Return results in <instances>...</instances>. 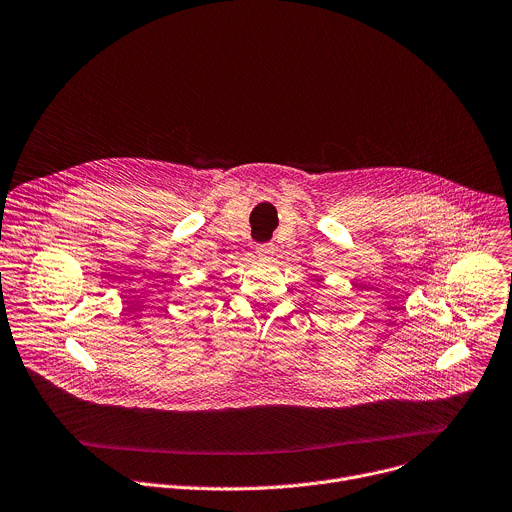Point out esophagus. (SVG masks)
Masks as SVG:
<instances>
[{
  "instance_id": "34e87169",
  "label": "esophagus",
  "mask_w": 512,
  "mask_h": 512,
  "mask_svg": "<svg viewBox=\"0 0 512 512\" xmlns=\"http://www.w3.org/2000/svg\"><path fill=\"white\" fill-rule=\"evenodd\" d=\"M273 253H275V249H273L271 243H261V245H257V255H259V257L269 259Z\"/></svg>"
}]
</instances>
